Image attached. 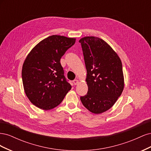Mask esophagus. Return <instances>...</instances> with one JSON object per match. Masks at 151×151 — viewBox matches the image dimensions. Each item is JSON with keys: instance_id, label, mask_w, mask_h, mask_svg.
Here are the masks:
<instances>
[{"instance_id": "1", "label": "esophagus", "mask_w": 151, "mask_h": 151, "mask_svg": "<svg viewBox=\"0 0 151 151\" xmlns=\"http://www.w3.org/2000/svg\"><path fill=\"white\" fill-rule=\"evenodd\" d=\"M79 80H77V79H75V80H74L73 81V83H74V85H77V84L79 83Z\"/></svg>"}]
</instances>
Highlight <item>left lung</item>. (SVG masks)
<instances>
[{
	"mask_svg": "<svg viewBox=\"0 0 151 151\" xmlns=\"http://www.w3.org/2000/svg\"><path fill=\"white\" fill-rule=\"evenodd\" d=\"M84 55L88 86L81 101L88 110L100 114L110 109L124 88L122 63L120 57L104 41L85 36L79 41Z\"/></svg>",
	"mask_w": 151,
	"mask_h": 151,
	"instance_id": "obj_1",
	"label": "left lung"
}]
</instances>
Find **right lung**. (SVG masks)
Returning a JSON list of instances; mask_svg holds the SVG:
<instances>
[{"mask_svg": "<svg viewBox=\"0 0 151 151\" xmlns=\"http://www.w3.org/2000/svg\"><path fill=\"white\" fill-rule=\"evenodd\" d=\"M76 38L52 35L39 42L27 55L22 68L26 96L35 106L49 110L60 104L72 86L66 81L60 58Z\"/></svg>", "mask_w": 151, "mask_h": 151, "instance_id": "right-lung-1", "label": "right lung"}]
</instances>
